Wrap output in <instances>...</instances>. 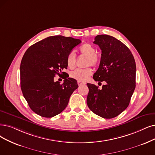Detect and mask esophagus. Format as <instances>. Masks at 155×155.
Returning a JSON list of instances; mask_svg holds the SVG:
<instances>
[{"label":"esophagus","instance_id":"obj_1","mask_svg":"<svg viewBox=\"0 0 155 155\" xmlns=\"http://www.w3.org/2000/svg\"><path fill=\"white\" fill-rule=\"evenodd\" d=\"M78 84L79 86H81V85H84V84H86V83H85V82H82V81H78Z\"/></svg>","mask_w":155,"mask_h":155}]
</instances>
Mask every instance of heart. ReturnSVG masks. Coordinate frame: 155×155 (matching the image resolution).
I'll return each instance as SVG.
<instances>
[{"label": "heart", "instance_id": "heart-1", "mask_svg": "<svg viewBox=\"0 0 155 155\" xmlns=\"http://www.w3.org/2000/svg\"><path fill=\"white\" fill-rule=\"evenodd\" d=\"M79 52L81 54L87 56L86 65L95 67L98 64V58L96 55V49L90 44H84L79 48ZM76 57L73 51L67 54L66 58V64L70 69H73L76 66ZM92 74V70L90 68L85 69H77L70 73V76L79 81H84L87 80Z\"/></svg>", "mask_w": 155, "mask_h": 155}]
</instances>
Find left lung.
I'll return each mask as SVG.
<instances>
[{
  "label": "left lung",
  "instance_id": "left-lung-1",
  "mask_svg": "<svg viewBox=\"0 0 155 155\" xmlns=\"http://www.w3.org/2000/svg\"><path fill=\"white\" fill-rule=\"evenodd\" d=\"M94 44L100 47L101 62L93 78L106 81L101 90L87 83V105L95 114L110 119L118 116L128 106L135 88V61L130 50L113 36L98 35Z\"/></svg>",
  "mask_w": 155,
  "mask_h": 155
}]
</instances>
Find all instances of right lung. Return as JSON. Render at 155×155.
<instances>
[{
    "label": "right lung",
    "instance_id": "obj_1",
    "mask_svg": "<svg viewBox=\"0 0 155 155\" xmlns=\"http://www.w3.org/2000/svg\"><path fill=\"white\" fill-rule=\"evenodd\" d=\"M80 39L62 35L48 37L30 46L20 64V84L30 108L42 117H51L65 109L71 95L78 88L76 79L66 75L60 84L54 81L67 69L66 58Z\"/></svg>",
    "mask_w": 155,
    "mask_h": 155
}]
</instances>
